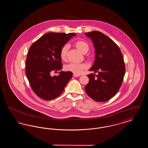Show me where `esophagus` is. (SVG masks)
Segmentation results:
<instances>
[{"instance_id":"esophagus-1","label":"esophagus","mask_w":148,"mask_h":148,"mask_svg":"<svg viewBox=\"0 0 148 148\" xmlns=\"http://www.w3.org/2000/svg\"><path fill=\"white\" fill-rule=\"evenodd\" d=\"M80 75H78V74H73V77H79Z\"/></svg>"}]
</instances>
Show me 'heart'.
I'll return each mask as SVG.
<instances>
[{
    "label": "heart",
    "instance_id": "b5f03b06",
    "mask_svg": "<svg viewBox=\"0 0 148 148\" xmlns=\"http://www.w3.org/2000/svg\"><path fill=\"white\" fill-rule=\"evenodd\" d=\"M75 47L81 51L83 53H86L90 48L89 44L84 40H79L74 42ZM69 49V45L65 44L60 50L59 55L60 58L63 60H66L68 56V53ZM88 65L85 63L75 64L69 63L64 66V69L67 71H71L74 74H79L83 70L86 69Z\"/></svg>",
    "mask_w": 148,
    "mask_h": 148
}]
</instances>
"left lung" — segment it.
I'll return each mask as SVG.
<instances>
[{
	"label": "left lung",
	"instance_id": "obj_1",
	"mask_svg": "<svg viewBox=\"0 0 148 148\" xmlns=\"http://www.w3.org/2000/svg\"><path fill=\"white\" fill-rule=\"evenodd\" d=\"M85 34L95 48V61L90 71L98 73L87 75L89 82L85 92L95 101H106L116 94L122 84L125 73L123 56L118 45L103 33L92 31Z\"/></svg>",
	"mask_w": 148,
	"mask_h": 148
}]
</instances>
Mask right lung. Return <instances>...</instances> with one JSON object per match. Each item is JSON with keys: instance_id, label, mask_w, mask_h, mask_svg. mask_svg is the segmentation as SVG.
I'll return each mask as SVG.
<instances>
[{"instance_id": "1", "label": "right lung", "mask_w": 148, "mask_h": 148, "mask_svg": "<svg viewBox=\"0 0 148 148\" xmlns=\"http://www.w3.org/2000/svg\"><path fill=\"white\" fill-rule=\"evenodd\" d=\"M76 35L73 33H48L30 46L26 59L25 72L32 90L40 98L45 100L56 98L73 77L71 71H61L58 75L53 77L50 74L62 69L60 50Z\"/></svg>"}]
</instances>
